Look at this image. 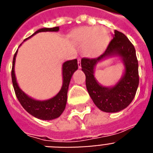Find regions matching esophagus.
Listing matches in <instances>:
<instances>
[{"instance_id":"1","label":"esophagus","mask_w":153,"mask_h":153,"mask_svg":"<svg viewBox=\"0 0 153 153\" xmlns=\"http://www.w3.org/2000/svg\"><path fill=\"white\" fill-rule=\"evenodd\" d=\"M77 64H78V68H81V63H80V58H78V59H77Z\"/></svg>"}]
</instances>
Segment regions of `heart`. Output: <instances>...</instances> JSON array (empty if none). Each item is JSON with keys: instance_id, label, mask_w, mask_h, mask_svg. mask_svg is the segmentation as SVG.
Listing matches in <instances>:
<instances>
[{"instance_id": "1", "label": "heart", "mask_w": 153, "mask_h": 153, "mask_svg": "<svg viewBox=\"0 0 153 153\" xmlns=\"http://www.w3.org/2000/svg\"><path fill=\"white\" fill-rule=\"evenodd\" d=\"M76 44L84 47L85 55L96 57L105 52L108 42V33L102 27H82L73 33Z\"/></svg>"}]
</instances>
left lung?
<instances>
[{
  "label": "left lung",
  "mask_w": 153,
  "mask_h": 153,
  "mask_svg": "<svg viewBox=\"0 0 153 153\" xmlns=\"http://www.w3.org/2000/svg\"><path fill=\"white\" fill-rule=\"evenodd\" d=\"M112 56L120 57L125 66V72L116 85L106 87L99 84L94 72L99 62ZM81 68L86 76L88 93L96 106L103 112H120L134 99L139 85L138 60L134 46L124 33L115 30L105 53L95 59L82 58Z\"/></svg>",
  "instance_id": "1"
}]
</instances>
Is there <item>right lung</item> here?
<instances>
[{
	"label": "right lung",
	"instance_id": "1",
	"mask_svg": "<svg viewBox=\"0 0 153 153\" xmlns=\"http://www.w3.org/2000/svg\"><path fill=\"white\" fill-rule=\"evenodd\" d=\"M59 27L54 28H40L37 31L34 33L31 36L25 39L24 41L28 40L35 34L41 33V32H58ZM20 45V46H21ZM18 51V49H17ZM17 51L15 53L13 60V68H12V81L13 85L14 91L16 96L18 99L19 102L21 103L22 107L27 112L36 118L44 120H50L57 118L62 114L65 108L66 102H67V93H68V86L70 83L71 78L73 76L74 72L77 70L78 64L77 60H67L62 65V76H63V84L60 88V92L53 98L48 100H35L33 98L30 97L25 93L19 87L17 81H16V76H15V62H16V56L17 54Z\"/></svg>",
	"mask_w": 153,
	"mask_h": 153
}]
</instances>
